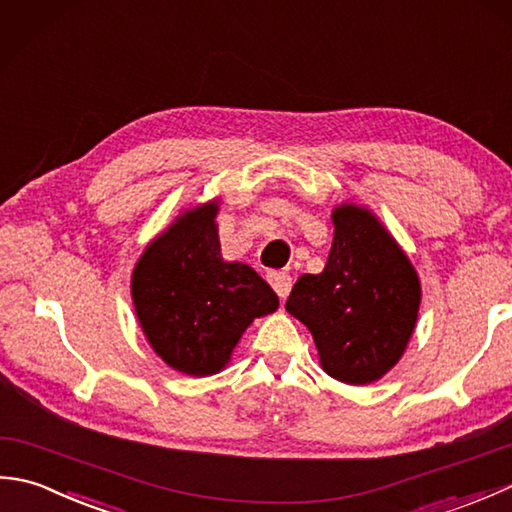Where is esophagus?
I'll return each mask as SVG.
<instances>
[{"label":"esophagus","instance_id":"obj_1","mask_svg":"<svg viewBox=\"0 0 512 512\" xmlns=\"http://www.w3.org/2000/svg\"><path fill=\"white\" fill-rule=\"evenodd\" d=\"M268 281H270V286L275 288V292H277V295H279L281 299H286V297L290 295V290H292V277H290L288 273H270V275H268Z\"/></svg>","mask_w":512,"mask_h":512}]
</instances>
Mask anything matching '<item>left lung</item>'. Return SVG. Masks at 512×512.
<instances>
[{
	"label": "left lung",
	"instance_id": "obj_1",
	"mask_svg": "<svg viewBox=\"0 0 512 512\" xmlns=\"http://www.w3.org/2000/svg\"><path fill=\"white\" fill-rule=\"evenodd\" d=\"M332 224L323 273L301 275L286 310L310 330L325 374L345 385H369L407 350L422 299L420 277L367 206H334Z\"/></svg>",
	"mask_w": 512,
	"mask_h": 512
}]
</instances>
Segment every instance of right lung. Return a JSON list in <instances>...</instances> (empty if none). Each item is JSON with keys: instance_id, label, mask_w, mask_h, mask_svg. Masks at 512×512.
Returning a JSON list of instances; mask_svg holds the SVG:
<instances>
[{"instance_id": "right-lung-1", "label": "right lung", "mask_w": 512, "mask_h": 512, "mask_svg": "<svg viewBox=\"0 0 512 512\" xmlns=\"http://www.w3.org/2000/svg\"><path fill=\"white\" fill-rule=\"evenodd\" d=\"M220 198L180 211L145 246L132 273V301L145 339L171 369L213 376L231 363L250 323L279 308L253 268L222 257Z\"/></svg>"}]
</instances>
